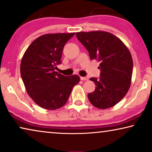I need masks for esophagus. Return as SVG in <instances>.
<instances>
[{
  "label": "esophagus",
  "mask_w": 152,
  "mask_h": 152,
  "mask_svg": "<svg viewBox=\"0 0 152 152\" xmlns=\"http://www.w3.org/2000/svg\"><path fill=\"white\" fill-rule=\"evenodd\" d=\"M87 78L86 77H83V76H80V80H87Z\"/></svg>",
  "instance_id": "esophagus-1"
}]
</instances>
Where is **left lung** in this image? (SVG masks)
<instances>
[{"mask_svg": "<svg viewBox=\"0 0 152 152\" xmlns=\"http://www.w3.org/2000/svg\"><path fill=\"white\" fill-rule=\"evenodd\" d=\"M76 35L88 51L90 59L100 62V78L89 79L96 86L88 94L89 101L99 109L112 107L129 89L133 71L132 55L118 37L107 31H82Z\"/></svg>", "mask_w": 152, "mask_h": 152, "instance_id": "left-lung-1", "label": "left lung"}]
</instances>
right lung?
<instances>
[{"instance_id": "right-lung-1", "label": "right lung", "mask_w": 152, "mask_h": 152, "mask_svg": "<svg viewBox=\"0 0 152 152\" xmlns=\"http://www.w3.org/2000/svg\"><path fill=\"white\" fill-rule=\"evenodd\" d=\"M74 34L42 35L31 42L23 55L20 75L27 92L38 106L46 110L63 107L80 81L78 75L65 76L55 71L61 63L64 46Z\"/></svg>"}]
</instances>
